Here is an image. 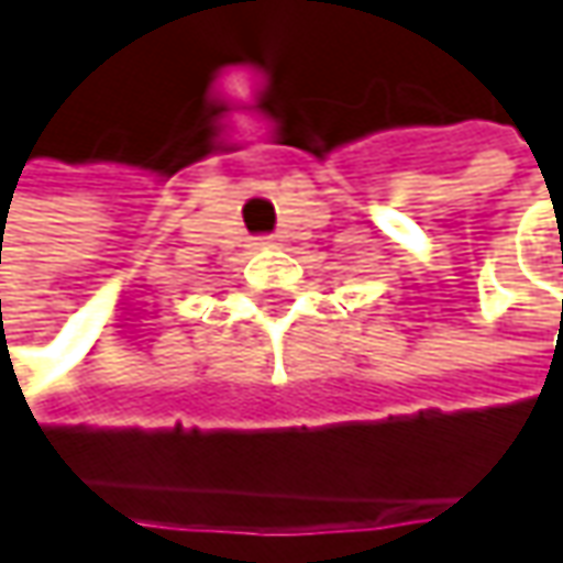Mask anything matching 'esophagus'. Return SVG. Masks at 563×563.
Listing matches in <instances>:
<instances>
[{
	"instance_id": "34e87169",
	"label": "esophagus",
	"mask_w": 563,
	"mask_h": 563,
	"mask_svg": "<svg viewBox=\"0 0 563 563\" xmlns=\"http://www.w3.org/2000/svg\"><path fill=\"white\" fill-rule=\"evenodd\" d=\"M255 245H257V249H274V245H280V239H274V235H267V239H257Z\"/></svg>"
}]
</instances>
